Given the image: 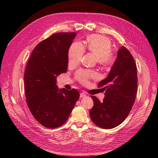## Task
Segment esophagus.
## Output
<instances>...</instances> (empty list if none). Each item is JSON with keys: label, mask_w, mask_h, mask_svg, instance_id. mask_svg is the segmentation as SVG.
Instances as JSON below:
<instances>
[{"label": "esophagus", "mask_w": 158, "mask_h": 158, "mask_svg": "<svg viewBox=\"0 0 158 158\" xmlns=\"http://www.w3.org/2000/svg\"><path fill=\"white\" fill-rule=\"evenodd\" d=\"M85 96H86V94H85V92H81L80 93V98H84Z\"/></svg>", "instance_id": "obj_1"}]
</instances>
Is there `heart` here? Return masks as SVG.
I'll use <instances>...</instances> for the list:
<instances>
[{
  "label": "heart",
  "mask_w": 158,
  "mask_h": 158,
  "mask_svg": "<svg viewBox=\"0 0 158 158\" xmlns=\"http://www.w3.org/2000/svg\"><path fill=\"white\" fill-rule=\"evenodd\" d=\"M111 47V41L101 35L92 34L88 36L84 44L78 41H74L70 45L68 51L69 64L71 66L78 65L82 59L85 51H88L95 55L99 65H111L114 60ZM98 77V73L94 70L82 69L76 73V78L82 84H87L90 80Z\"/></svg>",
  "instance_id": "1"
}]
</instances>
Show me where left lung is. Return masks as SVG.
I'll return each mask as SVG.
<instances>
[{
    "label": "left lung",
    "mask_w": 158,
    "mask_h": 158,
    "mask_svg": "<svg viewBox=\"0 0 158 158\" xmlns=\"http://www.w3.org/2000/svg\"><path fill=\"white\" fill-rule=\"evenodd\" d=\"M103 87V102L92 95L94 106L90 118L98 127L111 129L121 124L131 111L137 93V69L135 59L125 47L118 49L117 59L107 77L98 84Z\"/></svg>",
    "instance_id": "left-lung-1"
}]
</instances>
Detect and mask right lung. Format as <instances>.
<instances>
[{
    "label": "right lung",
    "mask_w": 158,
    "mask_h": 158,
    "mask_svg": "<svg viewBox=\"0 0 158 158\" xmlns=\"http://www.w3.org/2000/svg\"><path fill=\"white\" fill-rule=\"evenodd\" d=\"M76 33H57L33 49L24 73L26 102L32 115L44 127L55 128L64 124L80 94L76 89H59L56 77L68 67V51Z\"/></svg>",
    "instance_id": "add662e5"
}]
</instances>
